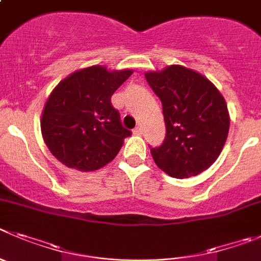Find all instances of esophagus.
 Returning a JSON list of instances; mask_svg holds the SVG:
<instances>
[{"label": "esophagus", "instance_id": "esophagus-1", "mask_svg": "<svg viewBox=\"0 0 261 261\" xmlns=\"http://www.w3.org/2000/svg\"><path fill=\"white\" fill-rule=\"evenodd\" d=\"M142 132H143V129H142V126H141V125L136 126V128L133 129V133H135V135H137V136L142 135Z\"/></svg>", "mask_w": 261, "mask_h": 261}]
</instances>
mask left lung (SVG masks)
I'll use <instances>...</instances> for the list:
<instances>
[{"label": "left lung", "mask_w": 261, "mask_h": 261, "mask_svg": "<svg viewBox=\"0 0 261 261\" xmlns=\"http://www.w3.org/2000/svg\"><path fill=\"white\" fill-rule=\"evenodd\" d=\"M163 106L166 138L150 149L155 164L168 176L189 178L215 163L226 142V102L214 84L178 64L145 73Z\"/></svg>", "instance_id": "obj_1"}]
</instances>
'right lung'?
I'll return each mask as SVG.
<instances>
[{
    "mask_svg": "<svg viewBox=\"0 0 261 261\" xmlns=\"http://www.w3.org/2000/svg\"><path fill=\"white\" fill-rule=\"evenodd\" d=\"M132 73L97 64L71 73L53 89L41 115V133L62 164L92 172L118 155L132 133L121 125L111 95Z\"/></svg>",
    "mask_w": 261,
    "mask_h": 261,
    "instance_id": "right-lung-1",
    "label": "right lung"
}]
</instances>
